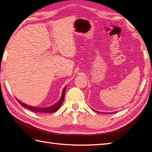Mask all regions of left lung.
<instances>
[{"instance_id":"8db88e82","label":"left lung","mask_w":152,"mask_h":152,"mask_svg":"<svg viewBox=\"0 0 152 152\" xmlns=\"http://www.w3.org/2000/svg\"><path fill=\"white\" fill-rule=\"evenodd\" d=\"M94 110V109H93ZM94 110V111H96V110ZM96 112H98V111H96ZM98 113H99V112H98ZM100 113H103V112H99ZM117 113L116 111H115V112H112V113H108V114H111V113Z\"/></svg>"}]
</instances>
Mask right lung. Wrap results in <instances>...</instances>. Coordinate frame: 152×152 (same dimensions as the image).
<instances>
[{"mask_svg":"<svg viewBox=\"0 0 152 152\" xmlns=\"http://www.w3.org/2000/svg\"><path fill=\"white\" fill-rule=\"evenodd\" d=\"M66 86L64 87L63 91H62V93H61V96L60 99L59 101L56 102L55 104H53V105H51L50 107H33V106H29L27 104H25L23 102H22L21 101H19L17 99L18 102H19L20 104L21 105L22 107H23L25 108H27V109H29L32 111H34L36 113H54L56 111L60 109L61 105L62 104L64 100V95H65V92H66Z\"/></svg>","mask_w":152,"mask_h":152,"instance_id":"obj_1","label":"right lung"}]
</instances>
